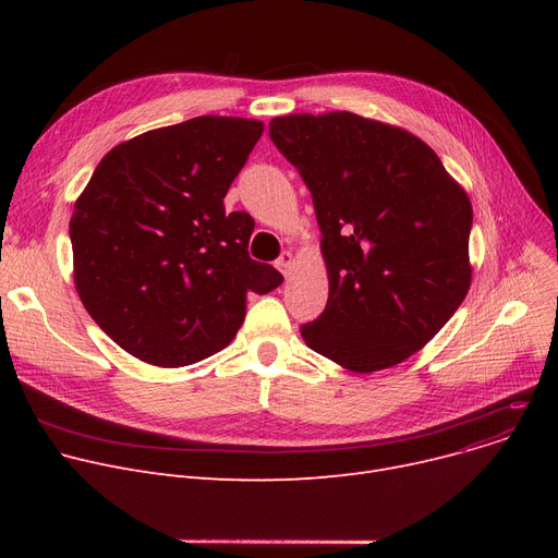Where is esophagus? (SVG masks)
Segmentation results:
<instances>
[{"label":"esophagus","instance_id":"34e87169","mask_svg":"<svg viewBox=\"0 0 558 558\" xmlns=\"http://www.w3.org/2000/svg\"><path fill=\"white\" fill-rule=\"evenodd\" d=\"M276 264H278V269L287 276V274H289V269L294 267V253H291V251H284V253L278 257V262H276Z\"/></svg>","mask_w":558,"mask_h":558}]
</instances>
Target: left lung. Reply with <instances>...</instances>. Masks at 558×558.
Listing matches in <instances>:
<instances>
[{"mask_svg": "<svg viewBox=\"0 0 558 558\" xmlns=\"http://www.w3.org/2000/svg\"><path fill=\"white\" fill-rule=\"evenodd\" d=\"M269 135L312 194L328 267L305 343L355 373L412 357L471 287L465 192L423 140L355 112L276 117Z\"/></svg>", "mask_w": 558, "mask_h": 558, "instance_id": "left-lung-1", "label": "left lung"}]
</instances>
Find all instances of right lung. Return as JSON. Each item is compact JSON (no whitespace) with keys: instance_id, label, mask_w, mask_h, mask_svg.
Segmentation results:
<instances>
[{"instance_id":"right-lung-1","label":"right lung","mask_w":558,"mask_h":558,"mask_svg":"<svg viewBox=\"0 0 558 558\" xmlns=\"http://www.w3.org/2000/svg\"><path fill=\"white\" fill-rule=\"evenodd\" d=\"M264 131L203 114L117 144L74 203V282L95 324L133 357L187 366L238 335L248 294L282 282L248 255L255 221L223 196Z\"/></svg>"}]
</instances>
